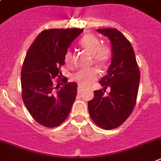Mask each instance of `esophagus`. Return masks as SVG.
<instances>
[{"label": "esophagus", "instance_id": "34e87169", "mask_svg": "<svg viewBox=\"0 0 161 161\" xmlns=\"http://www.w3.org/2000/svg\"><path fill=\"white\" fill-rule=\"evenodd\" d=\"M84 91V88H82V87H80V86H78V88H77V92H79V93H80V92H82Z\"/></svg>", "mask_w": 161, "mask_h": 161}]
</instances>
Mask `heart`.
<instances>
[{
    "instance_id": "heart-1",
    "label": "heart",
    "mask_w": 161,
    "mask_h": 161,
    "mask_svg": "<svg viewBox=\"0 0 161 161\" xmlns=\"http://www.w3.org/2000/svg\"><path fill=\"white\" fill-rule=\"evenodd\" d=\"M79 45L82 48L92 54L93 63L98 67H104L111 58L112 52L106 45H102L101 40L93 34H87L79 41ZM73 60V54L67 51L64 54V61L69 64ZM99 76L98 71L96 69H82L76 72L73 78L75 81L83 88H88L91 84L96 81Z\"/></svg>"
}]
</instances>
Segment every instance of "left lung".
<instances>
[{"label": "left lung", "mask_w": 161, "mask_h": 161, "mask_svg": "<svg viewBox=\"0 0 161 161\" xmlns=\"http://www.w3.org/2000/svg\"><path fill=\"white\" fill-rule=\"evenodd\" d=\"M97 31L109 38L113 57L107 74L99 82L104 88L94 91V97L88 102V108L96 125L108 130L121 125L132 113L141 75L129 40L116 29H99ZM108 86L110 92L105 95L104 92Z\"/></svg>", "instance_id": "obj_1"}]
</instances>
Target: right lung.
<instances>
[{"label":"right lung","mask_w":161,"mask_h":161,"mask_svg":"<svg viewBox=\"0 0 161 161\" xmlns=\"http://www.w3.org/2000/svg\"><path fill=\"white\" fill-rule=\"evenodd\" d=\"M83 29L44 30L30 45L21 69L22 100L32 118L47 128L57 127L66 120L76 100L77 85L61 78L60 67L69 45ZM63 87H60V85Z\"/></svg>","instance_id":"add662e5"}]
</instances>
